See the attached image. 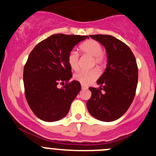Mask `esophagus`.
<instances>
[{
	"instance_id": "34e87169",
	"label": "esophagus",
	"mask_w": 156,
	"mask_h": 156,
	"mask_svg": "<svg viewBox=\"0 0 156 156\" xmlns=\"http://www.w3.org/2000/svg\"><path fill=\"white\" fill-rule=\"evenodd\" d=\"M81 88H82V90H87V86H86V85H81Z\"/></svg>"
}]
</instances>
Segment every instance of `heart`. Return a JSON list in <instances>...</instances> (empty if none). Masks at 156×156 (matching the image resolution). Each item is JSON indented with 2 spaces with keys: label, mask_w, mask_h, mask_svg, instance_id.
<instances>
[{
  "label": "heart",
  "mask_w": 156,
  "mask_h": 156,
  "mask_svg": "<svg viewBox=\"0 0 156 156\" xmlns=\"http://www.w3.org/2000/svg\"><path fill=\"white\" fill-rule=\"evenodd\" d=\"M80 49L83 53L93 57L92 65L95 64L98 66H102L105 62V56L102 52V47L101 44L94 40H88L81 44ZM67 62L70 68L73 70L79 69V55L75 51H71L67 57ZM100 75V72L97 69H91L89 70H83L78 72L74 75L75 80L78 81L83 85H88L97 80Z\"/></svg>",
  "instance_id": "obj_1"
}]
</instances>
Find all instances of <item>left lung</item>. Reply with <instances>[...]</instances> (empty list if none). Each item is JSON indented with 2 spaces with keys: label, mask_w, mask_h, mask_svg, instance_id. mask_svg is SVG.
Wrapping results in <instances>:
<instances>
[{
  "label": "left lung",
  "mask_w": 156,
  "mask_h": 156,
  "mask_svg": "<svg viewBox=\"0 0 156 156\" xmlns=\"http://www.w3.org/2000/svg\"><path fill=\"white\" fill-rule=\"evenodd\" d=\"M105 48L107 66L97 80L99 89L89 87L91 97L87 107L94 118L112 122L127 111L134 98L138 80L137 62L130 48L110 35H90Z\"/></svg>",
  "instance_id": "1"
}]
</instances>
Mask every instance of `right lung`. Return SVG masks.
<instances>
[{"label": "right lung", "mask_w": 156, "mask_h": 156, "mask_svg": "<svg viewBox=\"0 0 156 156\" xmlns=\"http://www.w3.org/2000/svg\"><path fill=\"white\" fill-rule=\"evenodd\" d=\"M88 36L54 34L40 42L29 55L23 70L25 96L34 113L41 120L55 122L69 112L71 103L81 90L72 78L68 55ZM66 84L62 88L58 83Z\"/></svg>", "instance_id": "right-lung-1"}]
</instances>
